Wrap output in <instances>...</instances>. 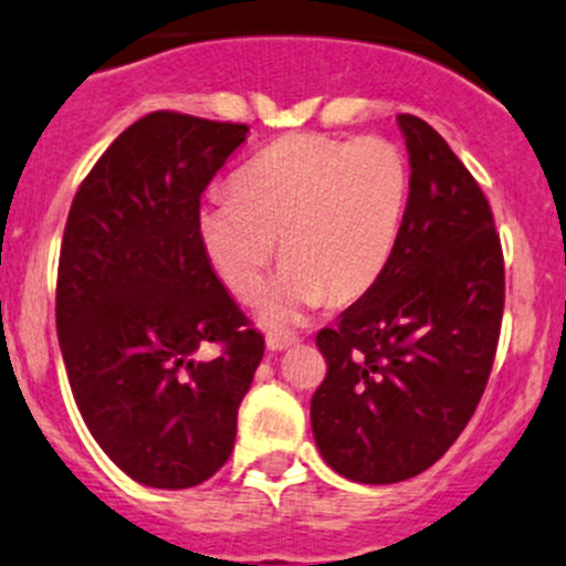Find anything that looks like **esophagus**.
<instances>
[{"label":"esophagus","instance_id":"obj_1","mask_svg":"<svg viewBox=\"0 0 566 566\" xmlns=\"http://www.w3.org/2000/svg\"><path fill=\"white\" fill-rule=\"evenodd\" d=\"M291 345H296L294 334H275V332L266 334V348L270 350H285L291 348Z\"/></svg>","mask_w":566,"mask_h":566}]
</instances>
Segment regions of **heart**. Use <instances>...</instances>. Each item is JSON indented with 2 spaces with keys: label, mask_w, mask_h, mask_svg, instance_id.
<instances>
[{
  "label": "heart",
  "mask_w": 566,
  "mask_h": 566,
  "mask_svg": "<svg viewBox=\"0 0 566 566\" xmlns=\"http://www.w3.org/2000/svg\"><path fill=\"white\" fill-rule=\"evenodd\" d=\"M232 188L212 193L197 212L205 256L248 302L264 285L283 237L285 270L261 318L289 326L324 300L350 305L380 281L402 229L410 169L386 137L289 135L248 161Z\"/></svg>",
  "instance_id": "b5f03b06"
}]
</instances>
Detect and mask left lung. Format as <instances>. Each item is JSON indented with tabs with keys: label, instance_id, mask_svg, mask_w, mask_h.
<instances>
[{
	"label": "left lung",
	"instance_id": "left-lung-1",
	"mask_svg": "<svg viewBox=\"0 0 566 566\" xmlns=\"http://www.w3.org/2000/svg\"><path fill=\"white\" fill-rule=\"evenodd\" d=\"M410 193L380 281L321 329L310 402L334 472L386 485L421 475L470 423L494 367L504 259L489 199L427 120L397 115Z\"/></svg>",
	"mask_w": 566,
	"mask_h": 566
}]
</instances>
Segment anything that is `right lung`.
Listing matches in <instances>:
<instances>
[{
  "label": "right lung",
  "instance_id": "right-lung-1",
  "mask_svg": "<svg viewBox=\"0 0 566 566\" xmlns=\"http://www.w3.org/2000/svg\"><path fill=\"white\" fill-rule=\"evenodd\" d=\"M245 137V124L145 115L94 164L66 218V378L102 451L150 489H191L227 464L264 356L197 232L202 191ZM208 344L219 354L199 359Z\"/></svg>",
  "mask_w": 566,
  "mask_h": 566
}]
</instances>
